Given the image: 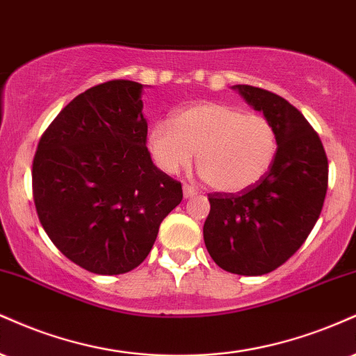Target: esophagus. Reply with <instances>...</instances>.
Masks as SVG:
<instances>
[{
  "instance_id": "34e87169",
  "label": "esophagus",
  "mask_w": 356,
  "mask_h": 356,
  "mask_svg": "<svg viewBox=\"0 0 356 356\" xmlns=\"http://www.w3.org/2000/svg\"><path fill=\"white\" fill-rule=\"evenodd\" d=\"M195 195H196V190L193 186H190V185L183 186V196H185V198H193Z\"/></svg>"
}]
</instances>
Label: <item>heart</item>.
<instances>
[{
    "label": "heart",
    "mask_w": 356,
    "mask_h": 356,
    "mask_svg": "<svg viewBox=\"0 0 356 356\" xmlns=\"http://www.w3.org/2000/svg\"><path fill=\"white\" fill-rule=\"evenodd\" d=\"M148 146L166 173L196 166L208 186L221 193H241L257 186L278 154V131L263 115L225 103H200L179 110L173 124H153Z\"/></svg>",
    "instance_id": "1"
}]
</instances>
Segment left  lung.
<instances>
[{"mask_svg":"<svg viewBox=\"0 0 356 356\" xmlns=\"http://www.w3.org/2000/svg\"><path fill=\"white\" fill-rule=\"evenodd\" d=\"M235 90L275 124L278 154L252 190L208 195L203 238L220 268L257 277L282 266L310 235L327 196L328 160L318 133L293 104L257 86Z\"/></svg>","mask_w":356,"mask_h":356,"instance_id":"1","label":"left lung"}]
</instances>
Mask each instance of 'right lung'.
Wrapping results in <instances>:
<instances>
[{"instance_id":"1","label":"right lung","mask_w":356,"mask_h":356,"mask_svg":"<svg viewBox=\"0 0 356 356\" xmlns=\"http://www.w3.org/2000/svg\"><path fill=\"white\" fill-rule=\"evenodd\" d=\"M141 88L111 79L78 95L41 135L33 160L41 227L68 260L96 275L143 263L183 200L181 183L146 148Z\"/></svg>"}]
</instances>
